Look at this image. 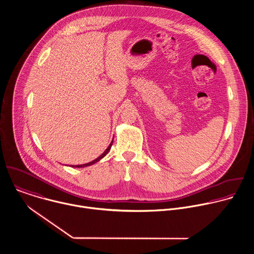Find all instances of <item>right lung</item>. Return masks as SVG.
I'll return each instance as SVG.
<instances>
[{
    "mask_svg": "<svg viewBox=\"0 0 254 254\" xmlns=\"http://www.w3.org/2000/svg\"><path fill=\"white\" fill-rule=\"evenodd\" d=\"M114 140V139H113ZM112 144H113V141L111 142V144L108 146V148L103 152V154L102 155H100L97 159H95V160H93V161H91V162H89V163H86V164H82V165H72V167H78V168H81V167H86V166H89V165H92V164H94V163H96V162H98L99 160H101L104 156H106V154L110 151V149H111V147H112Z\"/></svg>",
    "mask_w": 254,
    "mask_h": 254,
    "instance_id": "1",
    "label": "right lung"
}]
</instances>
